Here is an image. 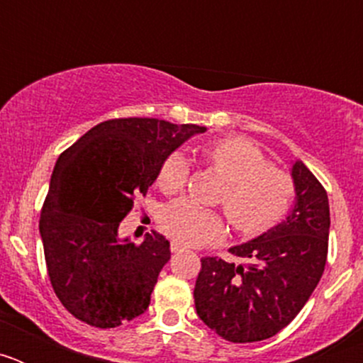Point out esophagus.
I'll return each instance as SVG.
<instances>
[{"label": "esophagus", "instance_id": "esophagus-1", "mask_svg": "<svg viewBox=\"0 0 363 363\" xmlns=\"http://www.w3.org/2000/svg\"><path fill=\"white\" fill-rule=\"evenodd\" d=\"M171 251L172 252H182V251H185V247L182 245V243H178V242H172L171 243Z\"/></svg>", "mask_w": 363, "mask_h": 363}]
</instances>
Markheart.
Returning a JSON list of instances; mask_svg holds the SVG:
<instances>
[{"label":"heart","instance_id":"b5f03b06","mask_svg":"<svg viewBox=\"0 0 363 363\" xmlns=\"http://www.w3.org/2000/svg\"><path fill=\"white\" fill-rule=\"evenodd\" d=\"M205 158L225 179L220 200L225 203L234 229L258 234L284 218L294 200L293 178L269 167L262 150L243 138H225L205 147ZM189 179V160L184 152L169 154L158 172V185L167 194L184 191ZM160 225L184 245H203L223 234L225 223L218 211L191 200H176L163 209Z\"/></svg>","mask_w":363,"mask_h":363}]
</instances>
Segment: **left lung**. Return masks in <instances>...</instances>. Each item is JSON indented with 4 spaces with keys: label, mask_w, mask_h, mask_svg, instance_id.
<instances>
[{
    "label": "left lung",
    "mask_w": 363,
    "mask_h": 363,
    "mask_svg": "<svg viewBox=\"0 0 363 363\" xmlns=\"http://www.w3.org/2000/svg\"><path fill=\"white\" fill-rule=\"evenodd\" d=\"M294 201L278 225L230 247L240 264L201 258L196 314L234 344L267 340L303 309L323 274L329 240L325 189L301 160L291 162Z\"/></svg>",
    "instance_id": "8db88e82"
}]
</instances>
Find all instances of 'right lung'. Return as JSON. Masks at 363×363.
<instances>
[{
  "instance_id": "obj_1",
  "label": "right lung",
  "mask_w": 363,
  "mask_h": 363,
  "mask_svg": "<svg viewBox=\"0 0 363 363\" xmlns=\"http://www.w3.org/2000/svg\"><path fill=\"white\" fill-rule=\"evenodd\" d=\"M207 127L154 118L98 123L57 158L40 236L54 293L70 314L108 329L140 316L171 245L152 230L136 245L120 223L169 154Z\"/></svg>"
}]
</instances>
